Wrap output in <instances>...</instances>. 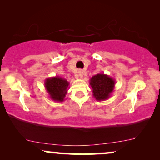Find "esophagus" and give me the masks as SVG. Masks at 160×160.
Masks as SVG:
<instances>
[{
  "label": "esophagus",
  "mask_w": 160,
  "mask_h": 160,
  "mask_svg": "<svg viewBox=\"0 0 160 160\" xmlns=\"http://www.w3.org/2000/svg\"><path fill=\"white\" fill-rule=\"evenodd\" d=\"M78 76L80 78H82V76H83V71L82 70H79L78 72Z\"/></svg>",
  "instance_id": "obj_1"
}]
</instances>
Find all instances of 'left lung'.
Listing matches in <instances>:
<instances>
[{
	"instance_id": "obj_1",
	"label": "left lung",
	"mask_w": 160,
	"mask_h": 160,
	"mask_svg": "<svg viewBox=\"0 0 160 160\" xmlns=\"http://www.w3.org/2000/svg\"><path fill=\"white\" fill-rule=\"evenodd\" d=\"M116 80L104 73L94 75L89 80L92 95L96 101H105L111 97L115 88Z\"/></svg>"
}]
</instances>
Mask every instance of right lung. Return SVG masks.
I'll return each instance as SVG.
<instances>
[{
  "label": "right lung",
  "mask_w": 160,
  "mask_h": 160,
  "mask_svg": "<svg viewBox=\"0 0 160 160\" xmlns=\"http://www.w3.org/2000/svg\"><path fill=\"white\" fill-rule=\"evenodd\" d=\"M45 89L49 98L55 102H62L69 89V82L65 78L56 76L47 78L44 82Z\"/></svg>",
  "instance_id": "add662e5"
}]
</instances>
